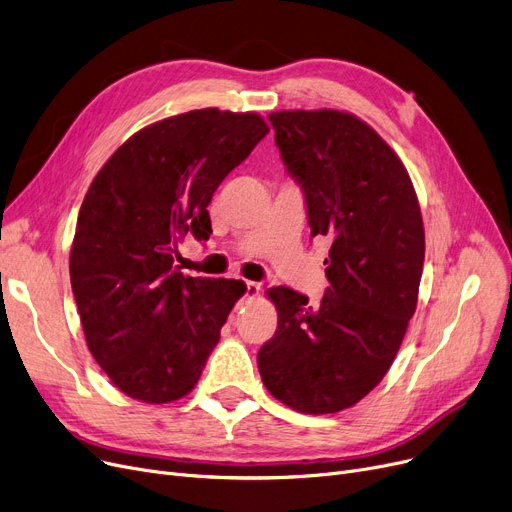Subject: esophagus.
Segmentation results:
<instances>
[{
	"label": "esophagus",
	"instance_id": "34e87169",
	"mask_svg": "<svg viewBox=\"0 0 512 512\" xmlns=\"http://www.w3.org/2000/svg\"><path fill=\"white\" fill-rule=\"evenodd\" d=\"M260 294V283L256 281H246V296L256 298Z\"/></svg>",
	"mask_w": 512,
	"mask_h": 512
}]
</instances>
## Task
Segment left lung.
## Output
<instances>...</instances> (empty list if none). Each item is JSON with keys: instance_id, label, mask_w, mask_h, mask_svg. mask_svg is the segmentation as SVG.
<instances>
[{"instance_id": "8db88e82", "label": "left lung", "mask_w": 512, "mask_h": 512, "mask_svg": "<svg viewBox=\"0 0 512 512\" xmlns=\"http://www.w3.org/2000/svg\"><path fill=\"white\" fill-rule=\"evenodd\" d=\"M287 173L304 191L310 235L331 239L321 304L269 289L275 335L258 352L269 392L304 415L354 406L385 377L417 308L425 231L394 150L339 110L269 114Z\"/></svg>"}]
</instances>
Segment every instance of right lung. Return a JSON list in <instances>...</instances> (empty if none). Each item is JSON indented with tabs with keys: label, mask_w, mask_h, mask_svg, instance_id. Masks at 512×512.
Returning a JSON list of instances; mask_svg holds the SVG:
<instances>
[{
	"label": "right lung",
	"mask_w": 512,
	"mask_h": 512,
	"mask_svg": "<svg viewBox=\"0 0 512 512\" xmlns=\"http://www.w3.org/2000/svg\"><path fill=\"white\" fill-rule=\"evenodd\" d=\"M269 125L256 112L191 110L127 139L95 175L70 250L87 348L127 396L166 404L196 387L246 285L189 277L179 241H208V204Z\"/></svg>",
	"instance_id": "1"
}]
</instances>
